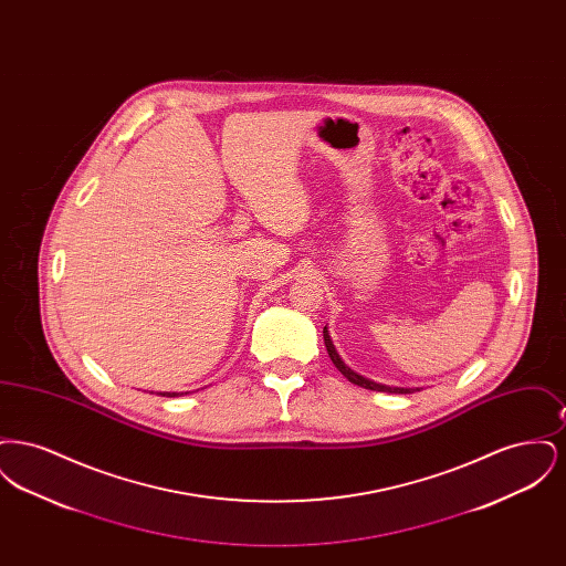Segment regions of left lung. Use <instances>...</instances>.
<instances>
[{
  "mask_svg": "<svg viewBox=\"0 0 566 566\" xmlns=\"http://www.w3.org/2000/svg\"><path fill=\"white\" fill-rule=\"evenodd\" d=\"M323 335L324 346H326V352H328V356H331L333 365H335V367L342 371V376L348 377V381H352V384H356V386H360V388H367V390H377V392H392V395H409V392L422 390L420 386H416V388H407V386H388V384H379V381H374V379H369V377L356 374L354 369H350V367H348V365L342 360V356H339L337 350H335V346H333V342H331V335H328L326 326L323 328Z\"/></svg>",
  "mask_w": 566,
  "mask_h": 566,
  "instance_id": "left-lung-1",
  "label": "left lung"
}]
</instances>
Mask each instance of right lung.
<instances>
[{
  "instance_id": "add662e5",
  "label": "right lung",
  "mask_w": 566,
  "mask_h": 566,
  "mask_svg": "<svg viewBox=\"0 0 566 566\" xmlns=\"http://www.w3.org/2000/svg\"><path fill=\"white\" fill-rule=\"evenodd\" d=\"M161 397H178V395H185V392H159Z\"/></svg>"
}]
</instances>
